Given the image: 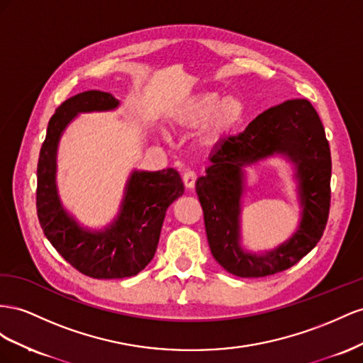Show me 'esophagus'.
Returning <instances> with one entry per match:
<instances>
[{"mask_svg": "<svg viewBox=\"0 0 363 363\" xmlns=\"http://www.w3.org/2000/svg\"><path fill=\"white\" fill-rule=\"evenodd\" d=\"M182 182H184V185L187 189H194V185H196V173L191 172V170L184 172Z\"/></svg>", "mask_w": 363, "mask_h": 363, "instance_id": "1", "label": "esophagus"}]
</instances>
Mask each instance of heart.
Instances as JSON below:
<instances>
[{"mask_svg": "<svg viewBox=\"0 0 363 363\" xmlns=\"http://www.w3.org/2000/svg\"><path fill=\"white\" fill-rule=\"evenodd\" d=\"M246 106L240 97H226L219 101L216 92H203L187 100L174 116V124L182 129H196L212 120L203 132L205 141H216L226 132L239 126L245 118Z\"/></svg>", "mask_w": 363, "mask_h": 363, "instance_id": "obj_1", "label": "heart"}]
</instances>
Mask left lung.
<instances>
[{
    "label": "left lung",
    "mask_w": 363,
    "mask_h": 363,
    "mask_svg": "<svg viewBox=\"0 0 363 363\" xmlns=\"http://www.w3.org/2000/svg\"><path fill=\"white\" fill-rule=\"evenodd\" d=\"M283 152L297 165L303 220L291 241L266 256L240 247V199L243 164ZM206 174L196 182L213 257L228 272L260 278L283 272L313 250L330 213L331 157L325 130L312 103L287 100L269 108L247 128L225 138L211 157Z\"/></svg>",
    "instance_id": "8db88e82"
}]
</instances>
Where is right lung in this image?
<instances>
[{
    "label": "right lung",
    "mask_w": 363,
    "mask_h": 363,
    "mask_svg": "<svg viewBox=\"0 0 363 363\" xmlns=\"http://www.w3.org/2000/svg\"><path fill=\"white\" fill-rule=\"evenodd\" d=\"M117 106L116 97L96 89L65 100L48 121L38 161L36 210L40 228L72 267L97 279L126 278L141 272L157 252L165 211L184 194V184L174 169L133 172L120 216L103 233L85 231L62 208L55 182L62 130L79 112Z\"/></svg>",
    "instance_id": "right-lung-1"
}]
</instances>
